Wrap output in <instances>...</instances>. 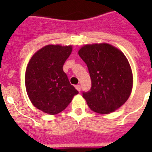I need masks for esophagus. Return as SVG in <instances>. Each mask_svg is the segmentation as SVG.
I'll list each match as a JSON object with an SVG mask.
<instances>
[{"label": "esophagus", "mask_w": 152, "mask_h": 152, "mask_svg": "<svg viewBox=\"0 0 152 152\" xmlns=\"http://www.w3.org/2000/svg\"><path fill=\"white\" fill-rule=\"evenodd\" d=\"M76 90L78 91H80V84H78V85H76Z\"/></svg>", "instance_id": "1"}]
</instances>
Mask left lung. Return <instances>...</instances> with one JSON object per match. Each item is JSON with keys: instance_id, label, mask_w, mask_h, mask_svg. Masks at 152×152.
I'll return each mask as SVG.
<instances>
[{"instance_id": "1", "label": "left lung", "mask_w": 152, "mask_h": 152, "mask_svg": "<svg viewBox=\"0 0 152 152\" xmlns=\"http://www.w3.org/2000/svg\"><path fill=\"white\" fill-rule=\"evenodd\" d=\"M78 54L87 64L91 88L83 97L95 113L108 114L117 110L129 98L133 76L127 57L110 44H87Z\"/></svg>"}]
</instances>
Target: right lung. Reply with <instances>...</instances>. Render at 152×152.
<instances>
[{
	"mask_svg": "<svg viewBox=\"0 0 152 152\" xmlns=\"http://www.w3.org/2000/svg\"><path fill=\"white\" fill-rule=\"evenodd\" d=\"M72 51L71 45H47L37 51L28 62L25 72L27 95L33 106L45 113H61L79 93L63 71Z\"/></svg>",
	"mask_w": 152,
	"mask_h": 152,
	"instance_id": "right-lung-1",
	"label": "right lung"
}]
</instances>
